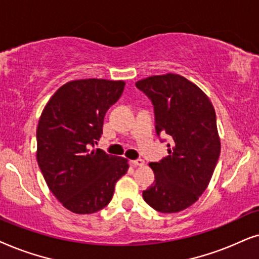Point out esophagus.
<instances>
[{
  "label": "esophagus",
  "instance_id": "esophagus-1",
  "mask_svg": "<svg viewBox=\"0 0 259 259\" xmlns=\"http://www.w3.org/2000/svg\"><path fill=\"white\" fill-rule=\"evenodd\" d=\"M132 163L135 165V167H142V165H144V161L142 158H137V160L132 161Z\"/></svg>",
  "mask_w": 259,
  "mask_h": 259
}]
</instances>
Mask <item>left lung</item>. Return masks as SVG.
Wrapping results in <instances>:
<instances>
[{
  "label": "left lung",
  "instance_id": "obj_1",
  "mask_svg": "<svg viewBox=\"0 0 259 259\" xmlns=\"http://www.w3.org/2000/svg\"><path fill=\"white\" fill-rule=\"evenodd\" d=\"M136 88L153 103L156 134L170 141L169 155L149 163L155 180L143 199L161 213L184 211L207 188L218 162L214 108L204 91L179 74L148 77Z\"/></svg>",
  "mask_w": 259,
  "mask_h": 259
}]
</instances>
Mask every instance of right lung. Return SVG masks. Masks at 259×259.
Returning <instances> with one entry per match:
<instances>
[{"label": "right lung", "instance_id": "add662e5", "mask_svg": "<svg viewBox=\"0 0 259 259\" xmlns=\"http://www.w3.org/2000/svg\"><path fill=\"white\" fill-rule=\"evenodd\" d=\"M125 82L106 79L68 81L45 106L36 129V160L45 181L64 207L78 214L101 211L127 171L124 157L94 150L104 116Z\"/></svg>", "mask_w": 259, "mask_h": 259}]
</instances>
